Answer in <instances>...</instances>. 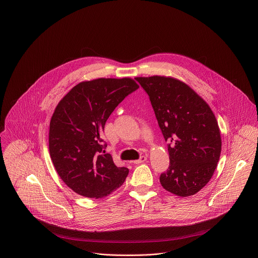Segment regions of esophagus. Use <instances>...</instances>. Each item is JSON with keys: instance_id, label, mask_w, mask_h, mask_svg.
<instances>
[{"instance_id": "34e87169", "label": "esophagus", "mask_w": 258, "mask_h": 258, "mask_svg": "<svg viewBox=\"0 0 258 258\" xmlns=\"http://www.w3.org/2000/svg\"><path fill=\"white\" fill-rule=\"evenodd\" d=\"M147 160V156L146 155H142L139 159L137 160H134L133 162L135 163V164H140V163H143V162H145Z\"/></svg>"}]
</instances>
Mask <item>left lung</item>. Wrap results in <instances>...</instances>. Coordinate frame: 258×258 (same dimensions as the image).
<instances>
[{"mask_svg":"<svg viewBox=\"0 0 258 258\" xmlns=\"http://www.w3.org/2000/svg\"><path fill=\"white\" fill-rule=\"evenodd\" d=\"M148 94L165 142L170 164L161 186L189 197L211 179L221 153V136L208 104L185 83L164 76L137 77Z\"/></svg>","mask_w":258,"mask_h":258,"instance_id":"8db88e82","label":"left lung"}]
</instances>
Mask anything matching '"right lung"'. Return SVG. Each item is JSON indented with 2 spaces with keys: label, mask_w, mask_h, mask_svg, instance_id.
Instances as JSON below:
<instances>
[{
  "label": "right lung",
  "mask_w": 258,
  "mask_h": 258,
  "mask_svg": "<svg viewBox=\"0 0 258 258\" xmlns=\"http://www.w3.org/2000/svg\"><path fill=\"white\" fill-rule=\"evenodd\" d=\"M139 86L130 78H99L73 87L56 105L49 149L61 180L78 195L99 199L124 183L129 169L117 167L101 134L115 107Z\"/></svg>",
  "instance_id": "right-lung-1"
}]
</instances>
